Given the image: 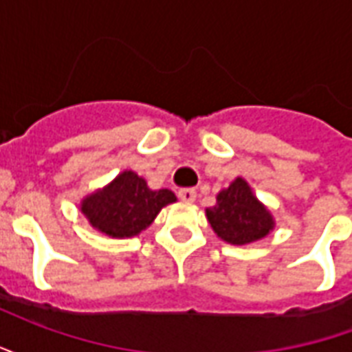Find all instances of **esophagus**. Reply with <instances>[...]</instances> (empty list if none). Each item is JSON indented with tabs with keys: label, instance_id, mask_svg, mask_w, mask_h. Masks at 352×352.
Masks as SVG:
<instances>
[{
	"label": "esophagus",
	"instance_id": "34e87169",
	"mask_svg": "<svg viewBox=\"0 0 352 352\" xmlns=\"http://www.w3.org/2000/svg\"><path fill=\"white\" fill-rule=\"evenodd\" d=\"M179 198L183 199V201L192 204V201L196 199V190H194V188H183V190H179Z\"/></svg>",
	"mask_w": 352,
	"mask_h": 352
}]
</instances>
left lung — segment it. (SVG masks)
<instances>
[{
	"instance_id": "8db88e82",
	"label": "left lung",
	"mask_w": 352,
	"mask_h": 352,
	"mask_svg": "<svg viewBox=\"0 0 352 352\" xmlns=\"http://www.w3.org/2000/svg\"><path fill=\"white\" fill-rule=\"evenodd\" d=\"M206 217L222 241L237 247L264 239L275 228L272 211L256 198L243 177H236L228 188L217 194V204L207 207Z\"/></svg>"
}]
</instances>
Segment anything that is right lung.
<instances>
[{
	"mask_svg": "<svg viewBox=\"0 0 352 352\" xmlns=\"http://www.w3.org/2000/svg\"><path fill=\"white\" fill-rule=\"evenodd\" d=\"M175 201L177 196L171 190H153L143 177L124 169L103 188L80 199V213L94 230L115 239H126L139 236L164 207Z\"/></svg>",
	"mask_w": 352,
	"mask_h": 352,
	"instance_id": "add662e5",
	"label": "right lung"
}]
</instances>
